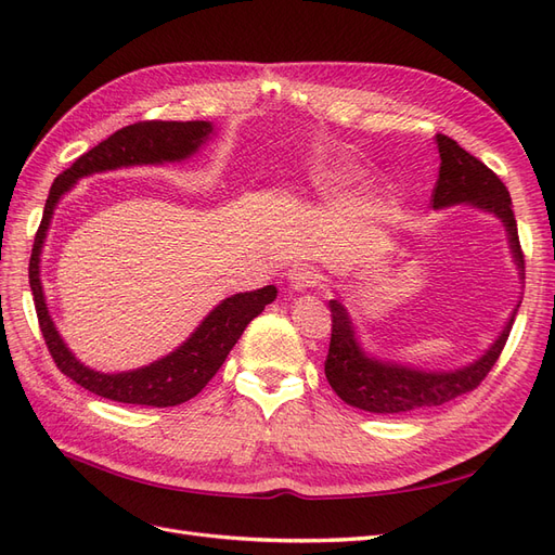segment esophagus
Segmentation results:
<instances>
[{"mask_svg": "<svg viewBox=\"0 0 555 555\" xmlns=\"http://www.w3.org/2000/svg\"><path fill=\"white\" fill-rule=\"evenodd\" d=\"M287 282H289V289H294V292L300 294V292H306V289L314 287V284L319 282V275H317L314 268H310V266H306V263H296V266L289 268Z\"/></svg>", "mask_w": 555, "mask_h": 555, "instance_id": "esophagus-1", "label": "esophagus"}]
</instances>
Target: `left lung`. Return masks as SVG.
I'll use <instances>...</instances> for the list:
<instances>
[{
	"mask_svg": "<svg viewBox=\"0 0 555 555\" xmlns=\"http://www.w3.org/2000/svg\"><path fill=\"white\" fill-rule=\"evenodd\" d=\"M435 143H438L442 164L440 178L435 182L433 190V208L442 210L465 204L498 217L507 231V241L512 249V259L518 268V278L524 280V251H520L518 245L512 196L505 188V182L453 139L438 133ZM518 306L520 300L512 310L505 328L500 331L498 338L479 359L463 367H456V371H426V367L384 361L367 354L357 335V326L351 322V317L338 296L328 300L333 328L328 357L324 363L326 379L331 384V389L338 393L347 405L373 414H402L444 405V402L477 389L479 382L489 375L502 347H505L509 338Z\"/></svg>",
	"mask_w": 555,
	"mask_h": 555,
	"instance_id": "left-lung-1",
	"label": "left lung"
}]
</instances>
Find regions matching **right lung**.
<instances>
[{
	"mask_svg": "<svg viewBox=\"0 0 555 555\" xmlns=\"http://www.w3.org/2000/svg\"><path fill=\"white\" fill-rule=\"evenodd\" d=\"M215 133V127L204 120L194 122H137L115 131L113 137L80 155L69 169L60 173L50 188L43 220L39 224L35 247L29 259V287L35 296V308L43 340L50 357L60 371L96 396L129 402V405L147 408H173L180 402L194 398L204 386L220 371L233 345L238 343L243 331L257 314L263 312L268 304H273L278 289L268 284L263 289L243 292L224 298L215 306L201 322L194 333L171 354H166L150 365L125 373H99L94 367L80 363L74 351L66 347L55 322L50 319L46 294L41 284V249L48 236L50 220L60 204V198L69 192L74 184L92 173H104L127 166L143 164H176L196 155Z\"/></svg>",
	"mask_w": 555,
	"mask_h": 555,
	"instance_id": "right-lung-1",
	"label": "right lung"
}]
</instances>
